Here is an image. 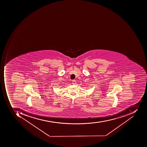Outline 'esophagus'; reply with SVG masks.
I'll list each match as a JSON object with an SVG mask.
<instances>
[{"label": "esophagus", "mask_w": 147, "mask_h": 147, "mask_svg": "<svg viewBox=\"0 0 147 147\" xmlns=\"http://www.w3.org/2000/svg\"><path fill=\"white\" fill-rule=\"evenodd\" d=\"M76 84V80H72V84H73V85H75Z\"/></svg>", "instance_id": "1"}]
</instances>
